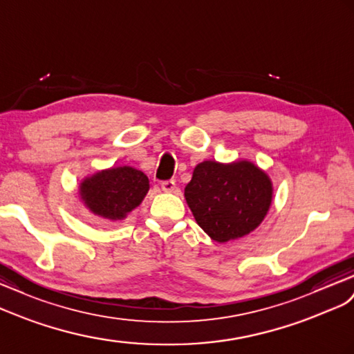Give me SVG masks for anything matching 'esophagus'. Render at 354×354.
Returning <instances> with one entry per match:
<instances>
[{
	"label": "esophagus",
	"instance_id": "34e87169",
	"mask_svg": "<svg viewBox=\"0 0 354 354\" xmlns=\"http://www.w3.org/2000/svg\"><path fill=\"white\" fill-rule=\"evenodd\" d=\"M175 188H176V184H175L174 179H167V180H162V183H161V189H162V192L170 193V192H174Z\"/></svg>",
	"mask_w": 354,
	"mask_h": 354
}]
</instances>
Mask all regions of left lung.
Listing matches in <instances>:
<instances>
[{
    "label": "left lung",
    "instance_id": "obj_1",
    "mask_svg": "<svg viewBox=\"0 0 354 354\" xmlns=\"http://www.w3.org/2000/svg\"><path fill=\"white\" fill-rule=\"evenodd\" d=\"M185 201L214 241L227 242L245 236L263 221L272 202V183L250 161H203L185 187Z\"/></svg>",
    "mask_w": 354,
    "mask_h": 354
}]
</instances>
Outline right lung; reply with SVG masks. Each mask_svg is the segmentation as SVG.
Wrapping results in <instances>:
<instances>
[{"mask_svg": "<svg viewBox=\"0 0 354 354\" xmlns=\"http://www.w3.org/2000/svg\"><path fill=\"white\" fill-rule=\"evenodd\" d=\"M148 189L149 179L143 171L124 166L86 178L80 184V196L91 212L116 221L139 206Z\"/></svg>", "mask_w": 354, "mask_h": 354, "instance_id": "right-lung-1", "label": "right lung"}]
</instances>
